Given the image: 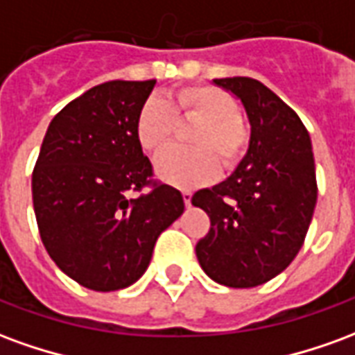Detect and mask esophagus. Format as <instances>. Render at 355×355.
Listing matches in <instances>:
<instances>
[{
    "mask_svg": "<svg viewBox=\"0 0 355 355\" xmlns=\"http://www.w3.org/2000/svg\"><path fill=\"white\" fill-rule=\"evenodd\" d=\"M182 200H184L186 205H190L192 203V192L190 190H182Z\"/></svg>",
    "mask_w": 355,
    "mask_h": 355,
    "instance_id": "esophagus-1",
    "label": "esophagus"
}]
</instances>
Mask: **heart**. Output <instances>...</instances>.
<instances>
[{"mask_svg": "<svg viewBox=\"0 0 355 355\" xmlns=\"http://www.w3.org/2000/svg\"><path fill=\"white\" fill-rule=\"evenodd\" d=\"M177 119H198L188 135L192 148H171L155 162L157 177L180 188H193L215 177L216 167L234 169L245 157L251 131L236 98L209 83L173 89L167 102L150 96L140 104L135 135L140 148L157 154L177 131Z\"/></svg>", "mask_w": 355, "mask_h": 355, "instance_id": "heart-1", "label": "heart"}]
</instances>
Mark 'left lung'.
<instances>
[{
  "mask_svg": "<svg viewBox=\"0 0 355 355\" xmlns=\"http://www.w3.org/2000/svg\"><path fill=\"white\" fill-rule=\"evenodd\" d=\"M215 83L243 102L251 142L228 180L193 193L192 205L211 218L196 254L211 279L247 289L282 274L304 243L318 200L312 140L297 112L259 80Z\"/></svg>",
  "mask_w": 355,
  "mask_h": 355,
  "instance_id": "8db88e82",
  "label": "left lung"
}]
</instances>
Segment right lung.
Instances as JSON below:
<instances>
[{"instance_id": "right-lung-1", "label": "right lung", "mask_w": 355, "mask_h": 355, "mask_svg": "<svg viewBox=\"0 0 355 355\" xmlns=\"http://www.w3.org/2000/svg\"><path fill=\"white\" fill-rule=\"evenodd\" d=\"M154 85L116 80L89 89L53 117L35 162L32 200L43 245L87 289L132 285L146 272L155 239L184 211L182 193L154 180L135 135Z\"/></svg>"}]
</instances>
